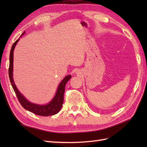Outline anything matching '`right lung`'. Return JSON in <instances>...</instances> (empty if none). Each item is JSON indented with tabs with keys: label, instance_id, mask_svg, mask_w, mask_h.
<instances>
[{
	"label": "right lung",
	"instance_id": "right-lung-1",
	"mask_svg": "<svg viewBox=\"0 0 147 147\" xmlns=\"http://www.w3.org/2000/svg\"><path fill=\"white\" fill-rule=\"evenodd\" d=\"M23 35L22 34L21 36ZM18 39L16 41L13 45H12L11 52H10V56H9V76L10 79V82L12 88L14 89V91L16 95L17 98L21 105L23 106L26 110L30 112H32L35 114L38 115H42V116H49V115H53L54 114H57L60 111L62 108V104L64 102V94L65 92V86L69 80L71 79V76L68 75L65 76L64 78L62 80L61 83L59 84L58 88L56 92V94L53 98L52 100L45 105H40L28 101L24 97V96L22 95L20 92L18 91L16 86L13 78H12V69H13V51L16 45L19 41Z\"/></svg>",
	"mask_w": 147,
	"mask_h": 147
}]
</instances>
